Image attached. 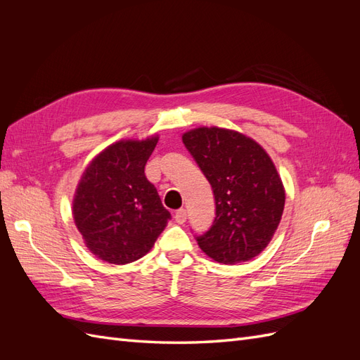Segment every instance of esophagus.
Returning <instances> with one entry per match:
<instances>
[{"label": "esophagus", "instance_id": "esophagus-1", "mask_svg": "<svg viewBox=\"0 0 360 360\" xmlns=\"http://www.w3.org/2000/svg\"><path fill=\"white\" fill-rule=\"evenodd\" d=\"M174 219H176L177 224H184L188 219V213L184 209H179L176 210V213H174Z\"/></svg>", "mask_w": 360, "mask_h": 360}]
</instances>
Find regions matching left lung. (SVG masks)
<instances>
[{"mask_svg":"<svg viewBox=\"0 0 360 360\" xmlns=\"http://www.w3.org/2000/svg\"><path fill=\"white\" fill-rule=\"evenodd\" d=\"M181 138L214 195V221L197 237L201 250L222 264L252 259L270 243L284 212L285 189L274 162L236 130L198 127Z\"/></svg>","mask_w":360,"mask_h":360,"instance_id":"8db88e82","label":"left lung"}]
</instances>
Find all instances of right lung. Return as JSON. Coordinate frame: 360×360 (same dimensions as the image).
Instances as JSON below:
<instances>
[{
  "mask_svg": "<svg viewBox=\"0 0 360 360\" xmlns=\"http://www.w3.org/2000/svg\"><path fill=\"white\" fill-rule=\"evenodd\" d=\"M158 139H122L106 147L76 188L75 224L91 254L106 263L127 264L144 257L171 219L144 172Z\"/></svg>",
  "mask_w": 360,
  "mask_h": 360,
  "instance_id": "obj_1",
  "label": "right lung"
}]
</instances>
